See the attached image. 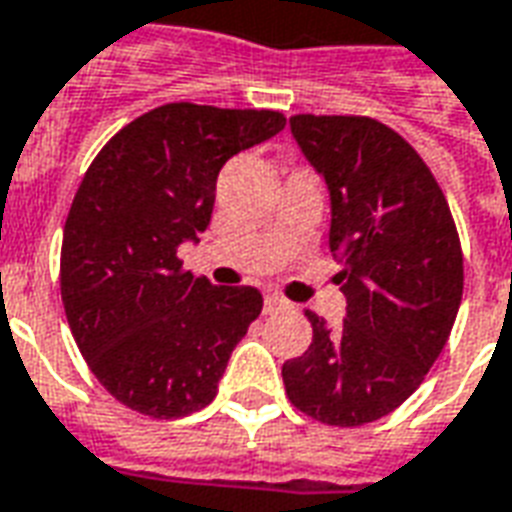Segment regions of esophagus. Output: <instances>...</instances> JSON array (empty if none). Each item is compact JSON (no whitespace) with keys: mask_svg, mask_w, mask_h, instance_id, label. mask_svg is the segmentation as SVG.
<instances>
[{"mask_svg":"<svg viewBox=\"0 0 512 512\" xmlns=\"http://www.w3.org/2000/svg\"><path fill=\"white\" fill-rule=\"evenodd\" d=\"M288 307V301L282 299L279 293H266V299H263V310H266V315H271V312L277 310H285Z\"/></svg>","mask_w":512,"mask_h":512,"instance_id":"34e87169","label":"esophagus"}]
</instances>
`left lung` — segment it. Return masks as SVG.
Masks as SVG:
<instances>
[{"mask_svg":"<svg viewBox=\"0 0 512 512\" xmlns=\"http://www.w3.org/2000/svg\"><path fill=\"white\" fill-rule=\"evenodd\" d=\"M290 131L329 186V249L348 307L334 329L307 310L312 343L282 365V381L307 417L356 428L414 395L447 345L461 238L433 172L397 131L356 115H296Z\"/></svg>","mask_w":512,"mask_h":512,"instance_id":"left-lung-1","label":"left lung"}]
</instances>
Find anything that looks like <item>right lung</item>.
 <instances>
[{"label": "right lung", "instance_id": "obj_1", "mask_svg": "<svg viewBox=\"0 0 512 512\" xmlns=\"http://www.w3.org/2000/svg\"><path fill=\"white\" fill-rule=\"evenodd\" d=\"M282 128L271 109L164 104L84 172L62 233V304L93 376L131 411L178 419L208 406L263 310L257 288L183 271L178 246L211 224L224 161Z\"/></svg>", "mask_w": 512, "mask_h": 512}]
</instances>
